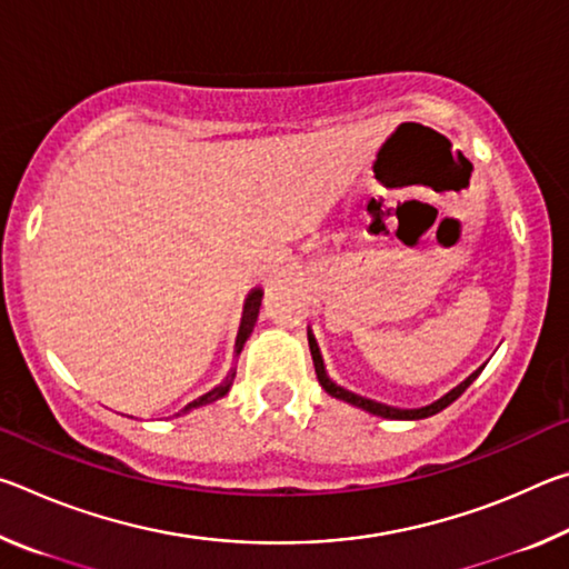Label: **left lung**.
Listing matches in <instances>:
<instances>
[{
	"label": "left lung",
	"instance_id": "1",
	"mask_svg": "<svg viewBox=\"0 0 569 569\" xmlns=\"http://www.w3.org/2000/svg\"><path fill=\"white\" fill-rule=\"evenodd\" d=\"M308 343H311V356H313V366H316V377H319V383L326 389V393H331V397L341 399V401H349V403H353V407H359V409H366V411L377 413V417H383V419H427V417H431V413L447 409L451 401L459 399L461 393H465V391L469 389V383L475 381V379L479 377V373H481V369L475 371L467 381H461L457 389H451V391L447 393V397H441L439 401L429 403V407H421V409H393V407H387V403H379V401L356 397V393L346 391V389H341V387H336V383H333L329 377H326L323 361H321V353H319V346H316V341H311V339H308Z\"/></svg>",
	"mask_w": 569,
	"mask_h": 569
}]
</instances>
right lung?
<instances>
[{"instance_id":"1","label":"right lung","mask_w":569,"mask_h":569,"mask_svg":"<svg viewBox=\"0 0 569 569\" xmlns=\"http://www.w3.org/2000/svg\"><path fill=\"white\" fill-rule=\"evenodd\" d=\"M261 298H263V291H258V288H256V291H250L248 298H246L243 321H240V331H238V341H236V353L243 351V343L248 341V336L253 333V326H256V319H258V308H261ZM233 377H236V371H230L228 377H226V381L220 383V387H216L213 391H208L200 399L188 403V407L182 409V411H190V409H196V407H203V403H213L216 399L226 397L228 389H230V383H233Z\"/></svg>"}]
</instances>
